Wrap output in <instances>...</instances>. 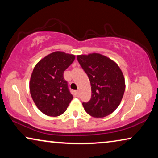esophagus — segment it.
I'll list each match as a JSON object with an SVG mask.
<instances>
[{
    "mask_svg": "<svg viewBox=\"0 0 158 158\" xmlns=\"http://www.w3.org/2000/svg\"><path fill=\"white\" fill-rule=\"evenodd\" d=\"M75 95H76L77 96H79V91H78V90H76V91H75Z\"/></svg>",
    "mask_w": 158,
    "mask_h": 158,
    "instance_id": "34e87169",
    "label": "esophagus"
}]
</instances>
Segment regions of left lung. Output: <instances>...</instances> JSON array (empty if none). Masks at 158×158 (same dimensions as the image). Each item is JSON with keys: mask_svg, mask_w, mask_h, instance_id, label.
<instances>
[{"mask_svg": "<svg viewBox=\"0 0 158 158\" xmlns=\"http://www.w3.org/2000/svg\"><path fill=\"white\" fill-rule=\"evenodd\" d=\"M90 80L91 98L83 103L85 111L91 116L105 117L119 106L125 90L122 71L115 62L98 53L77 56Z\"/></svg>", "mask_w": 158, "mask_h": 158, "instance_id": "obj_1", "label": "left lung"}]
</instances>
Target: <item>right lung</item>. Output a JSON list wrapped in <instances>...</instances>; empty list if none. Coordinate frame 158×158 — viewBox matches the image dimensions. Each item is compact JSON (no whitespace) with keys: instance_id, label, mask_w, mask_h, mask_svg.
Listing matches in <instances>:
<instances>
[{"instance_id":"right-lung-1","label":"right lung","mask_w":158,"mask_h":158,"mask_svg":"<svg viewBox=\"0 0 158 158\" xmlns=\"http://www.w3.org/2000/svg\"><path fill=\"white\" fill-rule=\"evenodd\" d=\"M75 58L70 54L54 52L34 67L29 82L30 94L36 107L45 115L60 116L73 98L63 73Z\"/></svg>"}]
</instances>
